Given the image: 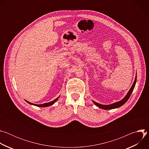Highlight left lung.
Segmentation results:
<instances>
[{
    "label": "left lung",
    "instance_id": "8db88e82",
    "mask_svg": "<svg viewBox=\"0 0 149 149\" xmlns=\"http://www.w3.org/2000/svg\"><path fill=\"white\" fill-rule=\"evenodd\" d=\"M136 80H137V76L135 78L134 81L133 82V86H132L130 90H129L128 93L127 94L125 97L122 100H121V101H120L118 102L113 103L112 104H110V105H102V104H100L97 103V102H95L94 101H93V102L97 106V107H98L99 108H101L102 109H104V110H111V109H116V108H118V107H121V106L123 105L130 98V95H131V94H132V92H133V91L134 90V88L135 87Z\"/></svg>",
    "mask_w": 149,
    "mask_h": 149
}]
</instances>
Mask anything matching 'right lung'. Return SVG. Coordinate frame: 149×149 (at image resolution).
<instances>
[{
  "instance_id": "add662e5",
  "label": "right lung",
  "mask_w": 149,
  "mask_h": 149,
  "mask_svg": "<svg viewBox=\"0 0 149 149\" xmlns=\"http://www.w3.org/2000/svg\"><path fill=\"white\" fill-rule=\"evenodd\" d=\"M59 97H58V98H56V99H55L54 101H51L49 102H47V103H45V104H33V103H31L28 101H26L27 102H28L29 104H32V105H36V106H38V107H48V106H50L51 105H52L53 104H54L56 101L59 98Z\"/></svg>"
}]
</instances>
